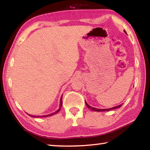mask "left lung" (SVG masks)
Here are the masks:
<instances>
[{"instance_id":"left-lung-1","label":"left lung","mask_w":150,"mask_h":150,"mask_svg":"<svg viewBox=\"0 0 150 150\" xmlns=\"http://www.w3.org/2000/svg\"><path fill=\"white\" fill-rule=\"evenodd\" d=\"M124 32L126 33V31L124 30ZM85 103H86V105H87V107L91 109V110H94V111H96V112H102V111H109V110H114V109H116L118 108H120L122 106V105H120L118 106H115V107H112V108H106V109H99V108H94V107H92V106H91L88 105V104L86 103L85 101Z\"/></svg>"}]
</instances>
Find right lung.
Here are the masks:
<instances>
[{"mask_svg": "<svg viewBox=\"0 0 150 150\" xmlns=\"http://www.w3.org/2000/svg\"><path fill=\"white\" fill-rule=\"evenodd\" d=\"M62 97H61V99H60L59 109H58V110H57V111L55 112H54V113H52V114H50V115H44V116H32V115H29V116H31V117H47V116H52V115H55V114L57 113L58 112H59V111L60 110L61 107H62Z\"/></svg>", "mask_w": 150, "mask_h": 150, "instance_id": "obj_1", "label": "right lung"}]
</instances>
